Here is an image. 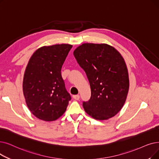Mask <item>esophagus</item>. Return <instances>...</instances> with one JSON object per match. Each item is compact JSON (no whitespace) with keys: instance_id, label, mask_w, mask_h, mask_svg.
<instances>
[{"instance_id":"obj_1","label":"esophagus","mask_w":159,"mask_h":159,"mask_svg":"<svg viewBox=\"0 0 159 159\" xmlns=\"http://www.w3.org/2000/svg\"><path fill=\"white\" fill-rule=\"evenodd\" d=\"M73 98L75 100H79L80 98V95H75L73 96Z\"/></svg>"}]
</instances>
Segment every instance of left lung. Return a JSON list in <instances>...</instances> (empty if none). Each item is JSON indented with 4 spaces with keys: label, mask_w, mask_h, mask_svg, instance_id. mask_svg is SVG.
Listing matches in <instances>:
<instances>
[{
    "label": "left lung",
    "mask_w": 159,
    "mask_h": 159,
    "mask_svg": "<svg viewBox=\"0 0 159 159\" xmlns=\"http://www.w3.org/2000/svg\"><path fill=\"white\" fill-rule=\"evenodd\" d=\"M74 57L84 70L91 88V98L83 102L85 112L98 120L118 114L125 104L129 89L127 67L121 54L106 43L82 44Z\"/></svg>",
    "instance_id": "left-lung-1"
}]
</instances>
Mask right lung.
Here are the masks:
<instances>
[{
	"label": "right lung",
	"mask_w": 159,
	"mask_h": 159,
	"mask_svg": "<svg viewBox=\"0 0 159 159\" xmlns=\"http://www.w3.org/2000/svg\"><path fill=\"white\" fill-rule=\"evenodd\" d=\"M71 48L70 44L41 47L33 53L26 67L24 97L30 111L39 120H57L64 114L71 100L61 69Z\"/></svg>",
	"instance_id": "add662e5"
}]
</instances>
